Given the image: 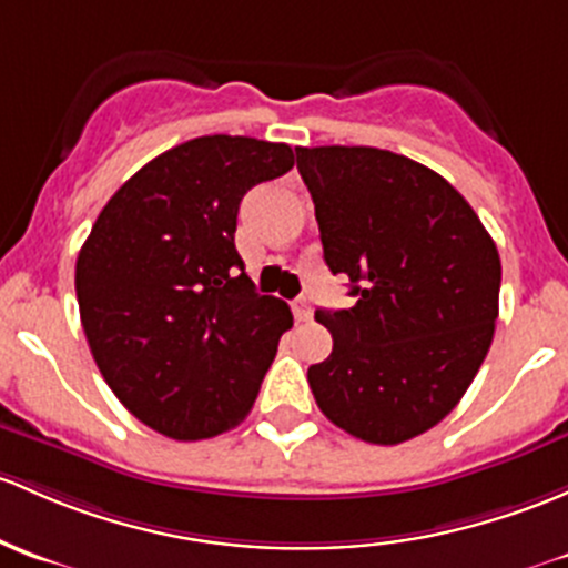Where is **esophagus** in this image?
Listing matches in <instances>:
<instances>
[{
	"label": "esophagus",
	"instance_id": "1",
	"mask_svg": "<svg viewBox=\"0 0 568 568\" xmlns=\"http://www.w3.org/2000/svg\"><path fill=\"white\" fill-rule=\"evenodd\" d=\"M294 315H296V321H310V315H313V310H310L307 300H296V302H294Z\"/></svg>",
	"mask_w": 568,
	"mask_h": 568
}]
</instances>
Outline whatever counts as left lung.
<instances>
[{"mask_svg": "<svg viewBox=\"0 0 568 568\" xmlns=\"http://www.w3.org/2000/svg\"><path fill=\"white\" fill-rule=\"evenodd\" d=\"M324 261L348 274V310H315L329 359L307 369L326 419L394 446L438 425L485 362L498 318L500 258L468 201L403 154L300 146Z\"/></svg>", "mask_w": 568, "mask_h": 568, "instance_id": "left-lung-1", "label": "left lung"}]
</instances>
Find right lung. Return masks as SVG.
Returning a JSON list of instances; mask_svg holds the SVG:
<instances>
[{"mask_svg": "<svg viewBox=\"0 0 568 568\" xmlns=\"http://www.w3.org/2000/svg\"><path fill=\"white\" fill-rule=\"evenodd\" d=\"M294 169L288 143L201 135L128 179L83 242L75 296L119 403L174 440H204L253 408L294 315L255 294L234 234L244 193Z\"/></svg>", "mask_w": 568, "mask_h": 568, "instance_id": "1", "label": "right lung"}]
</instances>
